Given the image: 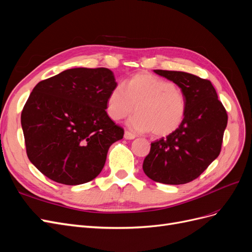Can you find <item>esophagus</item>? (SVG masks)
<instances>
[{
    "label": "esophagus",
    "instance_id": "esophagus-1",
    "mask_svg": "<svg viewBox=\"0 0 252 252\" xmlns=\"http://www.w3.org/2000/svg\"><path fill=\"white\" fill-rule=\"evenodd\" d=\"M124 138H125L126 140H133V139H135V134H133V133H131V132H129V131H125Z\"/></svg>",
    "mask_w": 252,
    "mask_h": 252
}]
</instances>
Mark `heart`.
<instances>
[{
  "label": "heart",
  "instance_id": "heart-1",
  "mask_svg": "<svg viewBox=\"0 0 252 252\" xmlns=\"http://www.w3.org/2000/svg\"><path fill=\"white\" fill-rule=\"evenodd\" d=\"M186 96L173 83L147 72L134 74L125 84V90L111 89L106 103L108 117L118 122L136 110L129 126L136 131H152L166 136L177 131L186 114Z\"/></svg>",
  "mask_w": 252,
  "mask_h": 252
}]
</instances>
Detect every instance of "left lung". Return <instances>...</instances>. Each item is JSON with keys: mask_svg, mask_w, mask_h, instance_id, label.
Instances as JSON below:
<instances>
[{"mask_svg": "<svg viewBox=\"0 0 252 252\" xmlns=\"http://www.w3.org/2000/svg\"><path fill=\"white\" fill-rule=\"evenodd\" d=\"M154 71L183 90L187 108L177 131L151 143L143 170L155 182L186 184L200 177L219 157L227 126V112L210 81L183 71Z\"/></svg>", "mask_w": 252, "mask_h": 252, "instance_id": "8db88e82", "label": "left lung"}]
</instances>
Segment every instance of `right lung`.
<instances>
[{
	"instance_id": "add662e5",
	"label": "right lung",
	"mask_w": 252,
	"mask_h": 252,
	"mask_svg": "<svg viewBox=\"0 0 252 252\" xmlns=\"http://www.w3.org/2000/svg\"><path fill=\"white\" fill-rule=\"evenodd\" d=\"M117 85L107 68H72L37 83L21 114L29 161L61 184L96 178L124 135L105 110Z\"/></svg>"
}]
</instances>
